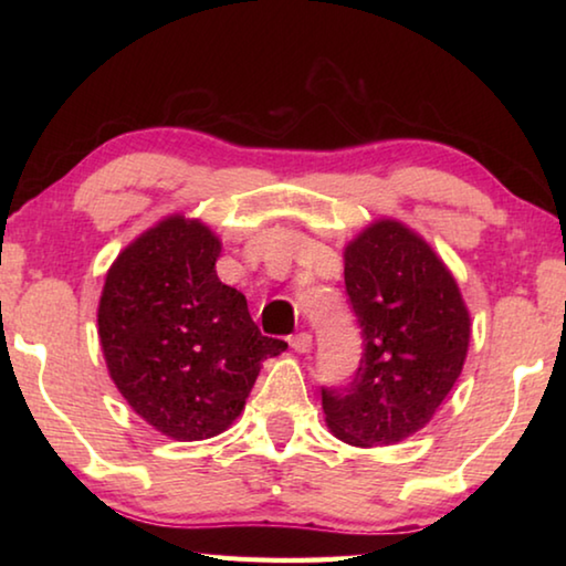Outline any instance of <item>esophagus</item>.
<instances>
[{
    "label": "esophagus",
    "mask_w": 566,
    "mask_h": 566,
    "mask_svg": "<svg viewBox=\"0 0 566 566\" xmlns=\"http://www.w3.org/2000/svg\"><path fill=\"white\" fill-rule=\"evenodd\" d=\"M290 347H292L294 352H300V354L310 352V349H312V334H310V332L294 334V337H290Z\"/></svg>",
    "instance_id": "obj_1"
}]
</instances>
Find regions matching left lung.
<instances>
[{"label":"left lung","instance_id":"left-lung-1","mask_svg":"<svg viewBox=\"0 0 566 566\" xmlns=\"http://www.w3.org/2000/svg\"><path fill=\"white\" fill-rule=\"evenodd\" d=\"M344 284L364 352L347 387H322L324 421L354 447L419 432L462 375L469 310L447 264L397 219H379L344 249Z\"/></svg>","mask_w":566,"mask_h":566}]
</instances>
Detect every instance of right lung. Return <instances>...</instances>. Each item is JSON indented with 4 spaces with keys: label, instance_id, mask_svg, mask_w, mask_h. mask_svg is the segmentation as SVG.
<instances>
[{
    "label": "right lung",
    "instance_id": "add662e5",
    "mask_svg": "<svg viewBox=\"0 0 566 566\" xmlns=\"http://www.w3.org/2000/svg\"><path fill=\"white\" fill-rule=\"evenodd\" d=\"M219 252L207 224L171 214L122 249L99 296L112 381L177 442L222 434L242 415L262 361L286 349L256 329L244 294L219 282Z\"/></svg>",
    "mask_w": 566,
    "mask_h": 566
}]
</instances>
